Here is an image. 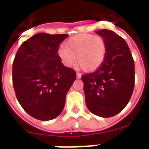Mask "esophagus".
<instances>
[{"instance_id": "obj_1", "label": "esophagus", "mask_w": 149, "mask_h": 149, "mask_svg": "<svg viewBox=\"0 0 149 149\" xmlns=\"http://www.w3.org/2000/svg\"><path fill=\"white\" fill-rule=\"evenodd\" d=\"M81 76H82V75H81V73H79V72H77V79H80Z\"/></svg>"}]
</instances>
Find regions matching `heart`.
Returning a JSON list of instances; mask_svg holds the SVG:
<instances>
[{
    "label": "heart",
    "instance_id": "b5f03b06",
    "mask_svg": "<svg viewBox=\"0 0 149 149\" xmlns=\"http://www.w3.org/2000/svg\"><path fill=\"white\" fill-rule=\"evenodd\" d=\"M58 56L66 67H71L77 60L85 71H94L103 63L106 44L102 37L93 34H79L71 37L58 49Z\"/></svg>",
    "mask_w": 149,
    "mask_h": 149
}]
</instances>
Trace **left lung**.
I'll return each instance as SVG.
<instances>
[{
    "instance_id": "obj_1",
    "label": "left lung",
    "mask_w": 149,
    "mask_h": 149,
    "mask_svg": "<svg viewBox=\"0 0 149 149\" xmlns=\"http://www.w3.org/2000/svg\"><path fill=\"white\" fill-rule=\"evenodd\" d=\"M95 33L106 44L103 63L95 72L83 75L87 108L98 116L109 118L125 108L135 86V63L129 46L109 30Z\"/></svg>"
}]
</instances>
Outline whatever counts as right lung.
Returning <instances> with one entry per match:
<instances>
[{
    "label": "right lung",
    "instance_id": "right-lung-1",
    "mask_svg": "<svg viewBox=\"0 0 149 149\" xmlns=\"http://www.w3.org/2000/svg\"><path fill=\"white\" fill-rule=\"evenodd\" d=\"M67 34L39 33L24 41L13 63V86L22 108L33 118L49 121L62 112L76 72L64 66L57 49Z\"/></svg>",
    "mask_w": 149,
    "mask_h": 149
}]
</instances>
